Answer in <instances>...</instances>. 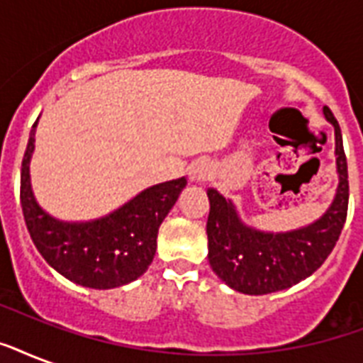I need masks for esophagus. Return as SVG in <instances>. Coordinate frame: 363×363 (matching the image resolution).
<instances>
[{
	"label": "esophagus",
	"instance_id": "obj_1",
	"mask_svg": "<svg viewBox=\"0 0 363 363\" xmlns=\"http://www.w3.org/2000/svg\"><path fill=\"white\" fill-rule=\"evenodd\" d=\"M211 175V167L207 162H196V164L190 165V177H192V181L203 182L207 181Z\"/></svg>",
	"mask_w": 363,
	"mask_h": 363
}]
</instances>
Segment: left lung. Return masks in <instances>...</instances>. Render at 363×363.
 Returning a JSON list of instances; mask_svg holds the SVG:
<instances>
[{
    "mask_svg": "<svg viewBox=\"0 0 363 363\" xmlns=\"http://www.w3.org/2000/svg\"><path fill=\"white\" fill-rule=\"evenodd\" d=\"M324 115L335 128L339 188L332 207L320 220L288 233H262L238 218L233 205L209 188L207 218L209 264L228 286L250 296H262L298 284L320 267L339 241L349 209V171L343 137L328 107Z\"/></svg>",
    "mask_w": 363,
    "mask_h": 363,
    "instance_id": "1",
    "label": "left lung"
}]
</instances>
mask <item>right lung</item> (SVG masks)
<instances>
[{
	"label": "right lung",
	"instance_id": "obj_1",
	"mask_svg": "<svg viewBox=\"0 0 363 363\" xmlns=\"http://www.w3.org/2000/svg\"><path fill=\"white\" fill-rule=\"evenodd\" d=\"M35 124L22 160L20 201L37 250L58 273L81 286L105 290L135 281L152 264L158 228L186 186V179L147 188L101 220L86 224L54 220L35 203L30 186Z\"/></svg>",
	"mask_w": 363,
	"mask_h": 363
}]
</instances>
